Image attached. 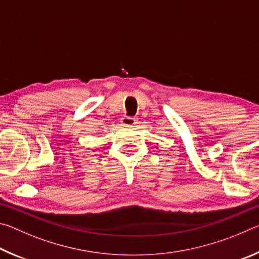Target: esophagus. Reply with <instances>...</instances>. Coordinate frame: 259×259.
<instances>
[{
  "label": "esophagus",
  "instance_id": "34e87169",
  "mask_svg": "<svg viewBox=\"0 0 259 259\" xmlns=\"http://www.w3.org/2000/svg\"><path fill=\"white\" fill-rule=\"evenodd\" d=\"M121 122H122V124L125 126H133L137 123V119H135L134 116H123L122 117Z\"/></svg>",
  "mask_w": 259,
  "mask_h": 259
}]
</instances>
